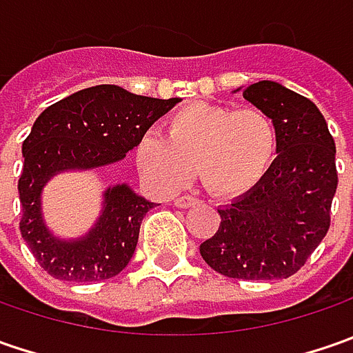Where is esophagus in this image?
<instances>
[{
    "instance_id": "34e87169",
    "label": "esophagus",
    "mask_w": 353,
    "mask_h": 353,
    "mask_svg": "<svg viewBox=\"0 0 353 353\" xmlns=\"http://www.w3.org/2000/svg\"><path fill=\"white\" fill-rule=\"evenodd\" d=\"M194 204H198V198L190 196V194H184V196H179L174 200V206L176 208H190Z\"/></svg>"
}]
</instances>
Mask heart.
Here are the masks:
<instances>
[{"mask_svg":"<svg viewBox=\"0 0 353 353\" xmlns=\"http://www.w3.org/2000/svg\"><path fill=\"white\" fill-rule=\"evenodd\" d=\"M167 137L147 133L137 145L143 176L163 190L190 181L194 167L216 196L251 192L273 167L281 145L275 117L263 108L194 102L167 121Z\"/></svg>","mask_w":353,"mask_h":353,"instance_id":"obj_1","label":"heart"}]
</instances>
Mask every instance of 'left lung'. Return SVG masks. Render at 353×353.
I'll return each instance as SVG.
<instances>
[{"instance_id":"left-lung-1","label":"left lung","mask_w":353,"mask_h":353,"mask_svg":"<svg viewBox=\"0 0 353 353\" xmlns=\"http://www.w3.org/2000/svg\"><path fill=\"white\" fill-rule=\"evenodd\" d=\"M243 98L275 117L279 155L251 192L218 210L220 228L200 243V255L225 277L287 279L328 234L336 145L324 116L305 96L261 80L243 90Z\"/></svg>"}]
</instances>
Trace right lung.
<instances>
[{
    "label": "right lung",
    "instance_id": "add662e5",
    "mask_svg": "<svg viewBox=\"0 0 353 353\" xmlns=\"http://www.w3.org/2000/svg\"><path fill=\"white\" fill-rule=\"evenodd\" d=\"M179 98L137 96L114 84L80 90L48 105L23 141L19 176L23 239L50 277L70 283L105 281L121 273L137 248L139 228L153 202L119 184L105 190V208L84 239L50 236L41 216V190L54 172L103 167L137 147L145 131Z\"/></svg>",
    "mask_w": 353,
    "mask_h": 353
}]
</instances>
